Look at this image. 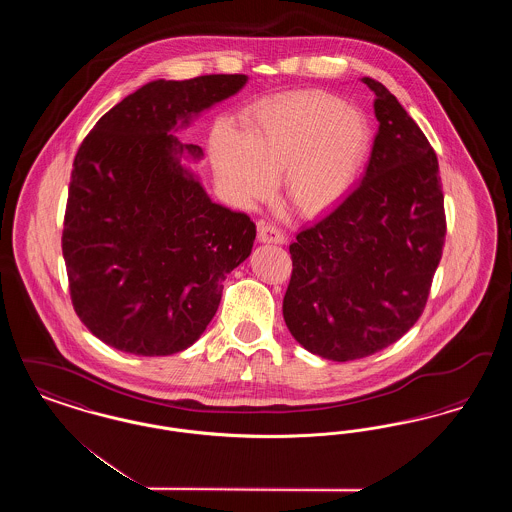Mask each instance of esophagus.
Masks as SVG:
<instances>
[{
  "label": "esophagus",
  "instance_id": "esophagus-1",
  "mask_svg": "<svg viewBox=\"0 0 512 512\" xmlns=\"http://www.w3.org/2000/svg\"><path fill=\"white\" fill-rule=\"evenodd\" d=\"M257 240L261 244H284L286 236L276 226H272V224H259Z\"/></svg>",
  "mask_w": 512,
  "mask_h": 512
}]
</instances>
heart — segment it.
<instances>
[{
    "mask_svg": "<svg viewBox=\"0 0 512 512\" xmlns=\"http://www.w3.org/2000/svg\"><path fill=\"white\" fill-rule=\"evenodd\" d=\"M370 140L357 107L326 92H295L259 105L242 136L222 128L211 153L222 188L242 205L265 199L282 174L293 207L318 215L353 188Z\"/></svg>",
    "mask_w": 512,
    "mask_h": 512,
    "instance_id": "heart-1",
    "label": "heart"
}]
</instances>
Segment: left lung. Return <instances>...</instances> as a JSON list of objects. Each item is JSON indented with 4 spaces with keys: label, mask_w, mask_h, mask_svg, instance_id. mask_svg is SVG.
I'll return each mask as SVG.
<instances>
[{
    "label": "left lung",
    "mask_w": 512,
    "mask_h": 512,
    "mask_svg": "<svg viewBox=\"0 0 512 512\" xmlns=\"http://www.w3.org/2000/svg\"><path fill=\"white\" fill-rule=\"evenodd\" d=\"M374 92L380 122L361 184L290 245L284 320L328 361H355L405 336L422 315L445 242L438 157L390 90Z\"/></svg>",
    "instance_id": "obj_1"
}]
</instances>
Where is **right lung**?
I'll list each match as a JSON object with an SVG mask.
<instances>
[{
    "instance_id": "right-lung-1",
    "label": "right lung",
    "mask_w": 512,
    "mask_h": 512,
    "mask_svg": "<svg viewBox=\"0 0 512 512\" xmlns=\"http://www.w3.org/2000/svg\"><path fill=\"white\" fill-rule=\"evenodd\" d=\"M245 74L153 80L107 111L74 157L63 257L74 311L111 347L188 349L219 309L222 282L251 253L255 224L211 201L174 132L238 94Z\"/></svg>"
}]
</instances>
